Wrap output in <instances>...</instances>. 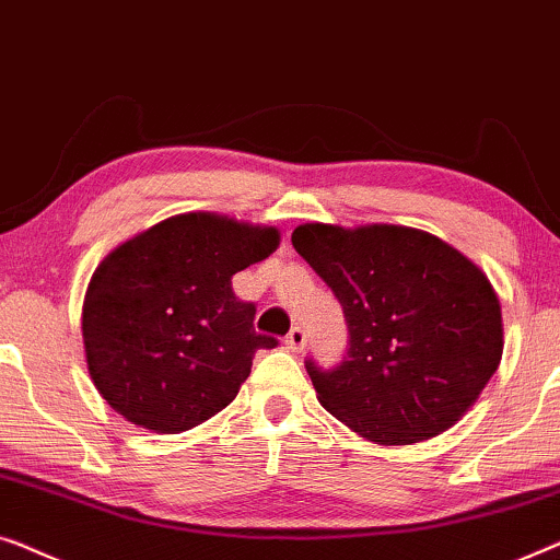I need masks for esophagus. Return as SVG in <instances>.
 <instances>
[{
    "label": "esophagus",
    "instance_id": "1",
    "mask_svg": "<svg viewBox=\"0 0 560 560\" xmlns=\"http://www.w3.org/2000/svg\"><path fill=\"white\" fill-rule=\"evenodd\" d=\"M287 348L291 350V352H302L304 348H306V329L304 327H291L289 329V335H287Z\"/></svg>",
    "mask_w": 560,
    "mask_h": 560
}]
</instances>
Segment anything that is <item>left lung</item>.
Instances as JSON below:
<instances>
[{"instance_id": "1", "label": "left lung", "mask_w": 560, "mask_h": 560, "mask_svg": "<svg viewBox=\"0 0 560 560\" xmlns=\"http://www.w3.org/2000/svg\"><path fill=\"white\" fill-rule=\"evenodd\" d=\"M291 243L348 322V355L335 368L304 360L319 404L375 444L454 427L502 358L500 299L485 273L404 225L306 223Z\"/></svg>"}]
</instances>
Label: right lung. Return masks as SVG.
I'll return each instance as SVG.
<instances>
[{
  "label": "right lung",
  "instance_id": "obj_1",
  "mask_svg": "<svg viewBox=\"0 0 560 560\" xmlns=\"http://www.w3.org/2000/svg\"><path fill=\"white\" fill-rule=\"evenodd\" d=\"M277 246V228L187 212L108 254L83 302L85 360L108 406L156 434L223 411L256 350L279 345L256 332V304L231 279Z\"/></svg>",
  "mask_w": 560,
  "mask_h": 560
}]
</instances>
